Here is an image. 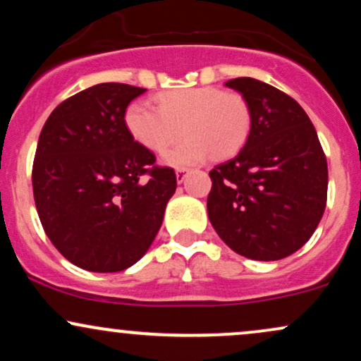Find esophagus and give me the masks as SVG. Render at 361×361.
I'll return each instance as SVG.
<instances>
[{
    "label": "esophagus",
    "instance_id": "esophagus-1",
    "mask_svg": "<svg viewBox=\"0 0 361 361\" xmlns=\"http://www.w3.org/2000/svg\"><path fill=\"white\" fill-rule=\"evenodd\" d=\"M186 175H188V169H185V168L176 169V181H178V183H183Z\"/></svg>",
    "mask_w": 361,
    "mask_h": 361
}]
</instances>
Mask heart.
Returning <instances> with one entry per match:
<instances>
[{"instance_id": "1", "label": "heart", "mask_w": 361, "mask_h": 361, "mask_svg": "<svg viewBox=\"0 0 361 361\" xmlns=\"http://www.w3.org/2000/svg\"><path fill=\"white\" fill-rule=\"evenodd\" d=\"M126 127L135 142L161 152L185 132L186 137L164 152L169 166H190L210 154H235L250 135L251 115L241 97L217 88L173 90L157 98V106L135 100L126 110Z\"/></svg>"}]
</instances>
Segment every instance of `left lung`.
Returning a JSON list of instances; mask_svg holds the SVG:
<instances>
[{
    "label": "left lung",
    "mask_w": 361,
    "mask_h": 361,
    "mask_svg": "<svg viewBox=\"0 0 361 361\" xmlns=\"http://www.w3.org/2000/svg\"><path fill=\"white\" fill-rule=\"evenodd\" d=\"M251 115L238 156L209 173L210 224L231 250L276 261L300 250L321 222L327 163L304 109L283 91L252 78L226 81Z\"/></svg>",
    "instance_id": "1"
}]
</instances>
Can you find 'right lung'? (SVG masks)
<instances>
[{"label": "right lung", "instance_id": "1", "mask_svg": "<svg viewBox=\"0 0 361 361\" xmlns=\"http://www.w3.org/2000/svg\"><path fill=\"white\" fill-rule=\"evenodd\" d=\"M144 88L102 82L62 102L40 132L32 185L57 251L88 271L127 270L146 255L176 190L171 168L126 127Z\"/></svg>", "mask_w": 361, "mask_h": 361}]
</instances>
